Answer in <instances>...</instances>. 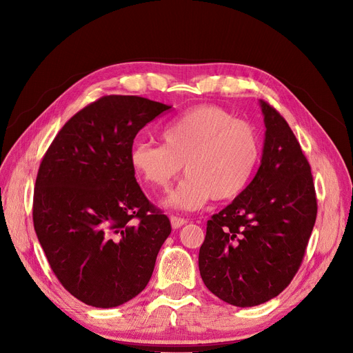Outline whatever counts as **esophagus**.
<instances>
[{"label": "esophagus", "instance_id": "obj_1", "mask_svg": "<svg viewBox=\"0 0 353 353\" xmlns=\"http://www.w3.org/2000/svg\"><path fill=\"white\" fill-rule=\"evenodd\" d=\"M170 223H172L173 229H179L183 225H186L188 220L186 219H181V217H177V216H170Z\"/></svg>", "mask_w": 353, "mask_h": 353}]
</instances>
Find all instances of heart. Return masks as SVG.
Returning <instances> with one entry per match:
<instances>
[{
    "label": "heart",
    "instance_id": "1",
    "mask_svg": "<svg viewBox=\"0 0 353 353\" xmlns=\"http://www.w3.org/2000/svg\"><path fill=\"white\" fill-rule=\"evenodd\" d=\"M163 144L137 141L130 153L136 174L156 189H167L183 170L188 177L164 205L197 210L212 197L232 200L242 193L261 160L257 130L217 105H197L167 123Z\"/></svg>",
    "mask_w": 353,
    "mask_h": 353
}]
</instances>
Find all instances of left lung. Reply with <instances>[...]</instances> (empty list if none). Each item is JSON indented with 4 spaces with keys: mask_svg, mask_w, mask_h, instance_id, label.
Returning a JSON list of instances; mask_svg holds the SVG:
<instances>
[{
    "mask_svg": "<svg viewBox=\"0 0 353 353\" xmlns=\"http://www.w3.org/2000/svg\"><path fill=\"white\" fill-rule=\"evenodd\" d=\"M265 143L249 186L208 221L199 252L206 288L233 306L279 294L299 270L316 221L310 165L286 120L263 100Z\"/></svg>",
    "mask_w": 353,
    "mask_h": 353,
    "instance_id": "8db88e82",
    "label": "left lung"
}]
</instances>
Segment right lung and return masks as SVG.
Returning <instances> with one entry per match:
<instances>
[{
	"label": "right lung",
	"instance_id": "add662e5",
	"mask_svg": "<svg viewBox=\"0 0 353 353\" xmlns=\"http://www.w3.org/2000/svg\"><path fill=\"white\" fill-rule=\"evenodd\" d=\"M137 96H104L55 136L35 180L32 221L61 285L94 307H116L150 281L170 220L141 192L134 137L163 111Z\"/></svg>",
	"mask_w": 353,
	"mask_h": 353
}]
</instances>
